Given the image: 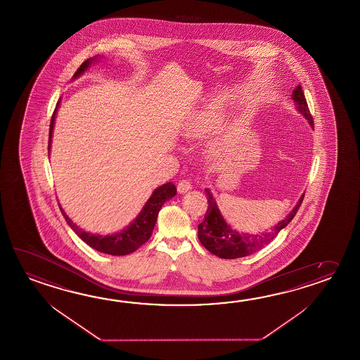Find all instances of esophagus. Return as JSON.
<instances>
[{"label":"esophagus","mask_w":360,"mask_h":360,"mask_svg":"<svg viewBox=\"0 0 360 360\" xmlns=\"http://www.w3.org/2000/svg\"><path fill=\"white\" fill-rule=\"evenodd\" d=\"M192 186L190 184V181H187V179H182L178 186H176V190L179 193H186L187 191H190L191 190Z\"/></svg>","instance_id":"1"}]
</instances>
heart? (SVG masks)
<instances>
[{
    "label": "heart",
    "instance_id": "b5f03b06",
    "mask_svg": "<svg viewBox=\"0 0 360 360\" xmlns=\"http://www.w3.org/2000/svg\"><path fill=\"white\" fill-rule=\"evenodd\" d=\"M221 112L217 106H207L206 109L200 111L195 117L190 119L182 128V136L184 140L192 141L205 136L206 133L210 132L215 125L219 123ZM224 143L223 142H213L212 145V155L220 156L224 151Z\"/></svg>",
    "mask_w": 360,
    "mask_h": 360
}]
</instances>
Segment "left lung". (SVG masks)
Instances as JSON below:
<instances>
[{
	"label": "left lung",
	"instance_id": "8db88e82",
	"mask_svg": "<svg viewBox=\"0 0 360 360\" xmlns=\"http://www.w3.org/2000/svg\"><path fill=\"white\" fill-rule=\"evenodd\" d=\"M291 98L294 100L297 111L308 120L309 124L314 127L313 117L310 115L308 103L300 86L295 87L291 94ZM205 192L207 198V210L202 223L198 224V240L206 250H209L215 257H219L221 259L248 257L271 243V240L278 235L279 231L287 227V224L294 219L295 214L297 213L305 195V193L301 195L294 209L290 212L285 219L278 221V224H276L269 231L252 235V233L237 232L236 229L231 227L220 213L213 193L209 188H206Z\"/></svg>",
	"mask_w": 360,
	"mask_h": 360
}]
</instances>
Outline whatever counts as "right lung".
Masks as SVG:
<instances>
[{
    "label": "right lung",
    "mask_w": 360,
    "mask_h": 360,
    "mask_svg": "<svg viewBox=\"0 0 360 360\" xmlns=\"http://www.w3.org/2000/svg\"><path fill=\"white\" fill-rule=\"evenodd\" d=\"M98 60H100V56H95V58L86 60L74 74L73 79H77L78 77H81L82 74L86 73L89 70V66L96 64ZM59 106L60 101L56 103V108H55V111L52 114L50 136H49V155H50V150H51L52 132H53V125H55V117H56V112H58ZM176 195V186L170 184V182L158 187L153 192L150 198L147 200L146 204L143 205L142 210L136 217V219L133 220L128 227L119 231L117 233L106 236L95 235V233L83 231L82 228H79V226H77L73 220L66 215L64 209L60 206V204L59 206L61 214L65 218L66 223L78 235L82 241H84L92 249L97 250V251L103 252V254H109V255H114V257H122V255L131 254L146 243L147 240L153 235L155 223L158 219V214L160 212L164 202L172 198H174Z\"/></svg>",
    "instance_id": "obj_1"
}]
</instances>
